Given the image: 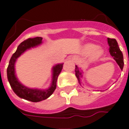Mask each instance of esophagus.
Returning a JSON list of instances; mask_svg holds the SVG:
<instances>
[{"label": "esophagus", "mask_w": 129, "mask_h": 129, "mask_svg": "<svg viewBox=\"0 0 129 129\" xmlns=\"http://www.w3.org/2000/svg\"><path fill=\"white\" fill-rule=\"evenodd\" d=\"M71 60L72 61H74V62L77 63L78 61V57L77 56H73L71 58Z\"/></svg>", "instance_id": "esophagus-1"}]
</instances>
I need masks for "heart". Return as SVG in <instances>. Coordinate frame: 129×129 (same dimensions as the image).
<instances>
[{"label":"heart","mask_w":129,"mask_h":129,"mask_svg":"<svg viewBox=\"0 0 129 129\" xmlns=\"http://www.w3.org/2000/svg\"><path fill=\"white\" fill-rule=\"evenodd\" d=\"M83 50L86 53H90V58L97 59L103 55V50L93 43H87L84 46Z\"/></svg>","instance_id":"1"}]
</instances>
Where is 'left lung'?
Segmentation results:
<instances>
[{
  "mask_svg": "<svg viewBox=\"0 0 129 129\" xmlns=\"http://www.w3.org/2000/svg\"><path fill=\"white\" fill-rule=\"evenodd\" d=\"M108 43L109 45V52L110 55L113 57V58L117 64L119 66L121 70L123 69L124 66V60H123V55L121 52L120 48L118 45V43L115 39H110L108 38ZM75 72H76V76L78 82L80 86H82V78L83 72L80 68L76 66L75 68Z\"/></svg>",
  "mask_w": 129,
  "mask_h": 129,
  "instance_id": "8db88e82",
  "label": "left lung"
}]
</instances>
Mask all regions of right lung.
Wrapping results in <instances>:
<instances>
[{"instance_id":"add662e5","label":"right lung","mask_w":129,"mask_h":129,"mask_svg":"<svg viewBox=\"0 0 129 129\" xmlns=\"http://www.w3.org/2000/svg\"><path fill=\"white\" fill-rule=\"evenodd\" d=\"M42 39V37H37L29 38L23 41L18 46L17 51L11 57L7 68V78L14 92L20 98L33 102H40L45 100L53 93L56 88L57 79L63 68V63H58L53 67L51 83L50 86L45 90L28 88L19 82L15 74V63L17 59L28 49L40 45L43 43Z\"/></svg>"}]
</instances>
